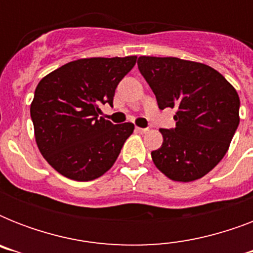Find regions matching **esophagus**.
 I'll list each match as a JSON object with an SVG mask.
<instances>
[{
    "label": "esophagus",
    "mask_w": 253,
    "mask_h": 253,
    "mask_svg": "<svg viewBox=\"0 0 253 253\" xmlns=\"http://www.w3.org/2000/svg\"><path fill=\"white\" fill-rule=\"evenodd\" d=\"M135 130L138 131V132H140V134H144V132L148 131V127H136Z\"/></svg>",
    "instance_id": "34e87169"
}]
</instances>
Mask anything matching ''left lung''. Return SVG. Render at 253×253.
I'll list each match as a JSON object with an SVG mask.
<instances>
[{
  "label": "left lung",
  "mask_w": 253,
  "mask_h": 253,
  "mask_svg": "<svg viewBox=\"0 0 253 253\" xmlns=\"http://www.w3.org/2000/svg\"><path fill=\"white\" fill-rule=\"evenodd\" d=\"M138 68L159 109H173L176 126L160 128L163 144L151 152L155 166L173 181L204 177L227 152L239 126L240 99L211 67L177 57L140 56Z\"/></svg>",
  "instance_id": "8db88e82"
}]
</instances>
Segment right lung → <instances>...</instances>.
<instances>
[{
	"label": "right lung",
	"mask_w": 253,
	"mask_h": 253,
	"mask_svg": "<svg viewBox=\"0 0 253 253\" xmlns=\"http://www.w3.org/2000/svg\"><path fill=\"white\" fill-rule=\"evenodd\" d=\"M135 63L136 56L80 59L38 84L30 107L35 139L60 174L90 181L113 167L134 125H113L99 117V106L113 105L115 89Z\"/></svg>",
	"instance_id": "obj_1"
}]
</instances>
